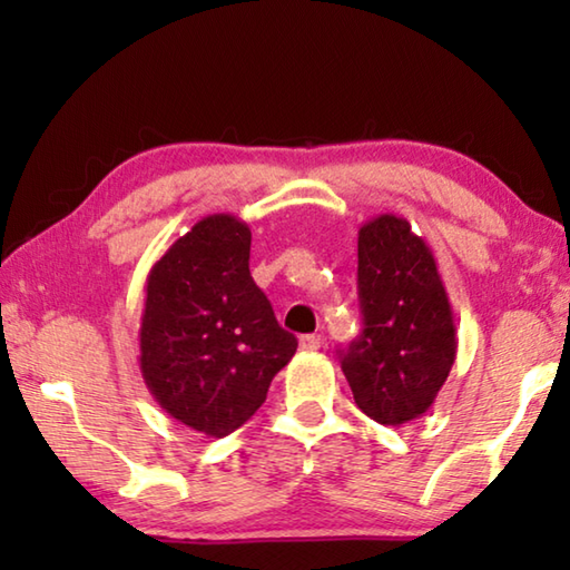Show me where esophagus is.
Listing matches in <instances>:
<instances>
[{"label":"esophagus","instance_id":"34e87169","mask_svg":"<svg viewBox=\"0 0 570 570\" xmlns=\"http://www.w3.org/2000/svg\"><path fill=\"white\" fill-rule=\"evenodd\" d=\"M298 346H302L304 352H316L322 346V340L316 334H304L302 340H298Z\"/></svg>","mask_w":570,"mask_h":570}]
</instances>
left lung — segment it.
<instances>
[{
	"label": "left lung",
	"mask_w": 570,
	"mask_h": 570,
	"mask_svg": "<svg viewBox=\"0 0 570 570\" xmlns=\"http://www.w3.org/2000/svg\"><path fill=\"white\" fill-rule=\"evenodd\" d=\"M360 306L364 330L342 352L356 407L400 428L432 407L455 364L452 306L432 248L407 218L382 214L360 228Z\"/></svg>",
	"instance_id": "8db88e82"
}]
</instances>
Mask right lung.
<instances>
[{
  "label": "right lung",
  "instance_id": "obj_1",
  "mask_svg": "<svg viewBox=\"0 0 570 570\" xmlns=\"http://www.w3.org/2000/svg\"><path fill=\"white\" fill-rule=\"evenodd\" d=\"M250 228L230 214L200 218L146 282L140 372L173 420L226 438L262 407L296 352L248 272Z\"/></svg>",
  "mask_w": 570,
  "mask_h": 570
}]
</instances>
